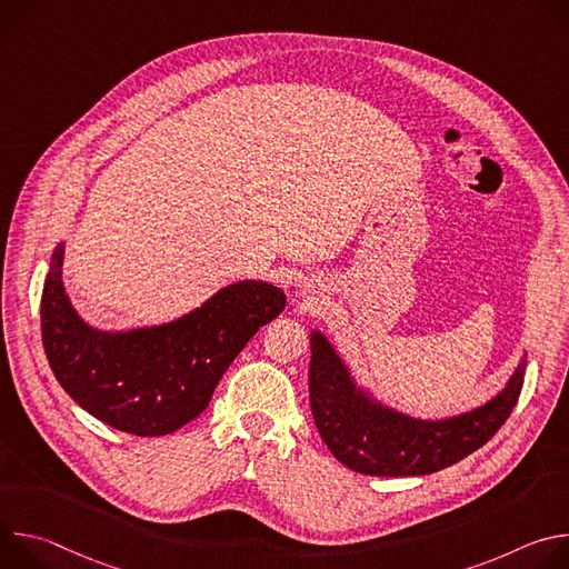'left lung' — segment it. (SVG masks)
I'll use <instances>...</instances> for the list:
<instances>
[{
	"instance_id": "left-lung-1",
	"label": "left lung",
	"mask_w": 569,
	"mask_h": 569,
	"mask_svg": "<svg viewBox=\"0 0 569 569\" xmlns=\"http://www.w3.org/2000/svg\"><path fill=\"white\" fill-rule=\"evenodd\" d=\"M310 410L333 457L362 475L410 477L448 468L489 441L511 417L525 360L491 402L448 421H417L371 402L327 338L310 336Z\"/></svg>"
}]
</instances>
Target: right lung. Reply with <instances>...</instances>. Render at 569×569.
I'll return each instance as SVG.
<instances>
[{"label":"right lung","mask_w":569,"mask_h":569,"mask_svg":"<svg viewBox=\"0 0 569 569\" xmlns=\"http://www.w3.org/2000/svg\"><path fill=\"white\" fill-rule=\"evenodd\" d=\"M60 266L62 246L40 303L49 367L86 412L137 437L171 435L202 415L233 358L286 308L279 288L242 281L164 327L101 333L73 312Z\"/></svg>","instance_id":"add662e5"}]
</instances>
